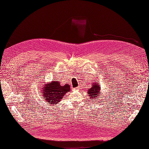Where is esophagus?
<instances>
[{
  "mask_svg": "<svg viewBox=\"0 0 149 149\" xmlns=\"http://www.w3.org/2000/svg\"><path fill=\"white\" fill-rule=\"evenodd\" d=\"M77 88H78V89H79V86H78Z\"/></svg>",
  "mask_w": 149,
  "mask_h": 149,
  "instance_id": "obj_1",
  "label": "esophagus"
}]
</instances>
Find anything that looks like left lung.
Here are the masks:
<instances>
[{
  "mask_svg": "<svg viewBox=\"0 0 149 149\" xmlns=\"http://www.w3.org/2000/svg\"><path fill=\"white\" fill-rule=\"evenodd\" d=\"M91 88L88 89V94L89 96L90 97V100H92L93 99L96 98V100L97 101L98 100V96H100V83H97V82H94L93 83L91 84Z\"/></svg>",
  "mask_w": 149,
  "mask_h": 149,
  "instance_id": "1",
  "label": "left lung"
}]
</instances>
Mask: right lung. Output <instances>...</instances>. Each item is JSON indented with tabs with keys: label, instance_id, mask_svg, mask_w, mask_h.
<instances>
[{
	"label": "right lung",
	"instance_id": "1",
	"mask_svg": "<svg viewBox=\"0 0 149 149\" xmlns=\"http://www.w3.org/2000/svg\"><path fill=\"white\" fill-rule=\"evenodd\" d=\"M43 83L40 86L42 96L48 104H56L60 101L65 94L70 91L69 84H61L60 82L53 81L49 83Z\"/></svg>",
	"mask_w": 149,
	"mask_h": 149
}]
</instances>
